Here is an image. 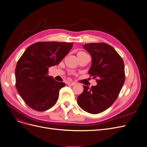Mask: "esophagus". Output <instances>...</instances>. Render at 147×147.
Here are the masks:
<instances>
[{
    "instance_id": "esophagus-1",
    "label": "esophagus",
    "mask_w": 147,
    "mask_h": 147,
    "mask_svg": "<svg viewBox=\"0 0 147 147\" xmlns=\"http://www.w3.org/2000/svg\"><path fill=\"white\" fill-rule=\"evenodd\" d=\"M76 84L75 82H68L67 83V85H69V86H73Z\"/></svg>"
}]
</instances>
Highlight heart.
<instances>
[{
  "label": "heart",
  "mask_w": 147,
  "mask_h": 147,
  "mask_svg": "<svg viewBox=\"0 0 147 147\" xmlns=\"http://www.w3.org/2000/svg\"><path fill=\"white\" fill-rule=\"evenodd\" d=\"M87 55L85 52H82V51H80V52H79L77 54L78 56H82V55Z\"/></svg>",
  "instance_id": "1"
}]
</instances>
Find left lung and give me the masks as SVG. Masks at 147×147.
Listing matches in <instances>:
<instances>
[{
  "label": "left lung",
  "mask_w": 147,
  "mask_h": 147,
  "mask_svg": "<svg viewBox=\"0 0 147 147\" xmlns=\"http://www.w3.org/2000/svg\"><path fill=\"white\" fill-rule=\"evenodd\" d=\"M83 47L91 56L88 73L97 79V85L91 88L84 85L78 103L85 111L97 114L108 109L117 98L125 81L124 64L117 51L106 43L85 44Z\"/></svg>",
  "instance_id": "left-lung-1"
}]
</instances>
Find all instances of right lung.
Instances as JSON below:
<instances>
[{"label": "right lung", "mask_w": 147, "mask_h": 147, "mask_svg": "<svg viewBox=\"0 0 147 147\" xmlns=\"http://www.w3.org/2000/svg\"><path fill=\"white\" fill-rule=\"evenodd\" d=\"M67 42H37L29 46L17 62V90L26 104L37 111H45L58 100L63 82L47 73L49 68L59 64L73 47Z\"/></svg>", "instance_id": "add662e5"}]
</instances>
